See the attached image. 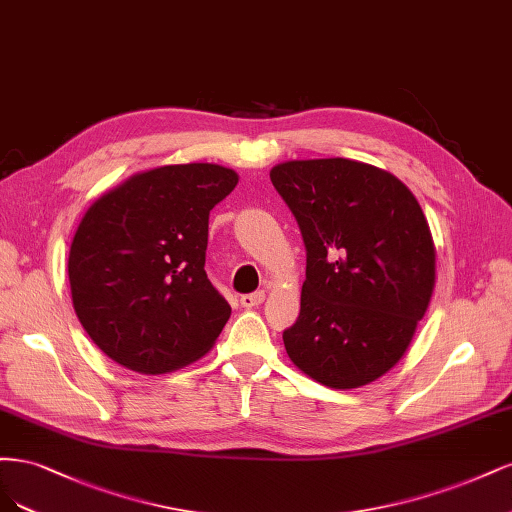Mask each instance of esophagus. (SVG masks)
<instances>
[{
	"label": "esophagus",
	"instance_id": "esophagus-1",
	"mask_svg": "<svg viewBox=\"0 0 512 512\" xmlns=\"http://www.w3.org/2000/svg\"><path fill=\"white\" fill-rule=\"evenodd\" d=\"M263 300H266V291H255V293H246L240 298V304L244 308H255L259 306Z\"/></svg>",
	"mask_w": 512,
	"mask_h": 512
}]
</instances>
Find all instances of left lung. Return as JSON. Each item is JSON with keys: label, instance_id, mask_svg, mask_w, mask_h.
Here are the masks:
<instances>
[{"label": "left lung", "instance_id": "left-lung-1", "mask_svg": "<svg viewBox=\"0 0 512 512\" xmlns=\"http://www.w3.org/2000/svg\"><path fill=\"white\" fill-rule=\"evenodd\" d=\"M270 178L306 246L287 355L325 387L368 385L402 359L430 306L436 249L425 214L402 180L361 161H285Z\"/></svg>", "mask_w": 512, "mask_h": 512}]
</instances>
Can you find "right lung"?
Masks as SVG:
<instances>
[{
  "mask_svg": "<svg viewBox=\"0 0 512 512\" xmlns=\"http://www.w3.org/2000/svg\"><path fill=\"white\" fill-rule=\"evenodd\" d=\"M236 185L217 163L163 166L85 212L68 259L72 302L112 361L166 374L212 349L232 308L204 270L208 217Z\"/></svg>",
  "mask_w": 512,
  "mask_h": 512,
  "instance_id": "add662e5",
  "label": "right lung"
}]
</instances>
